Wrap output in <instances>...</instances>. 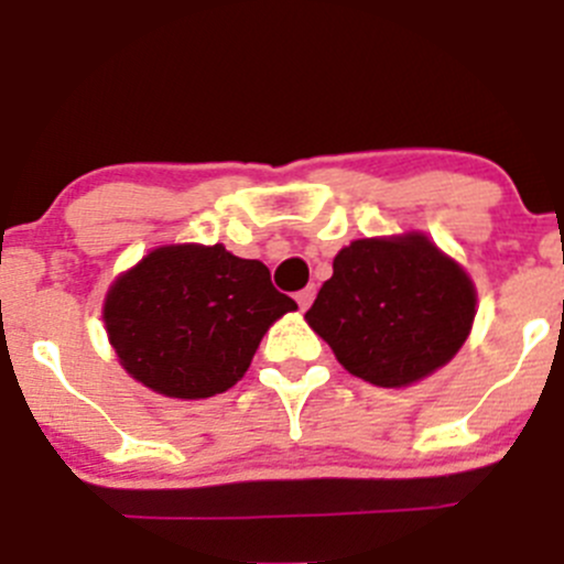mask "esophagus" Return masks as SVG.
Wrapping results in <instances>:
<instances>
[{
    "label": "esophagus",
    "mask_w": 564,
    "mask_h": 564,
    "mask_svg": "<svg viewBox=\"0 0 564 564\" xmlns=\"http://www.w3.org/2000/svg\"><path fill=\"white\" fill-rule=\"evenodd\" d=\"M314 297H316V286H305L303 292H297V297H294V300H297L300 311H305L311 303H314Z\"/></svg>",
    "instance_id": "obj_1"
}]
</instances>
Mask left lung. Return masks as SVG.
I'll list each match as a JSON object with an SVG mask.
<instances>
[{
  "label": "left lung",
  "instance_id": "1",
  "mask_svg": "<svg viewBox=\"0 0 564 564\" xmlns=\"http://www.w3.org/2000/svg\"><path fill=\"white\" fill-rule=\"evenodd\" d=\"M340 366L379 388H401L445 366L475 318V289L429 237L355 240L308 308Z\"/></svg>",
  "mask_w": 564,
  "mask_h": 564
}]
</instances>
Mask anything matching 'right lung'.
<instances>
[{
  "instance_id": "1",
  "label": "right lung",
  "mask_w": 564,
  "mask_h": 564,
  "mask_svg": "<svg viewBox=\"0 0 564 564\" xmlns=\"http://www.w3.org/2000/svg\"><path fill=\"white\" fill-rule=\"evenodd\" d=\"M294 308L261 261L224 246H172L117 278L104 318L117 357L141 384L209 398L240 382L261 335Z\"/></svg>"
}]
</instances>
